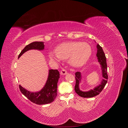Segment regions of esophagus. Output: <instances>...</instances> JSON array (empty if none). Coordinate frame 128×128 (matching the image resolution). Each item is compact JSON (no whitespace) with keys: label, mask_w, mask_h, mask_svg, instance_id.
Returning a JSON list of instances; mask_svg holds the SVG:
<instances>
[{"label":"esophagus","mask_w":128,"mask_h":128,"mask_svg":"<svg viewBox=\"0 0 128 128\" xmlns=\"http://www.w3.org/2000/svg\"><path fill=\"white\" fill-rule=\"evenodd\" d=\"M67 74V70H66V69H62V70H61V72H60V74L62 75H66V74Z\"/></svg>","instance_id":"1"}]
</instances>
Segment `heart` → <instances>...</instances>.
<instances>
[{"label":"heart","mask_w":128,"mask_h":128,"mask_svg":"<svg viewBox=\"0 0 128 128\" xmlns=\"http://www.w3.org/2000/svg\"><path fill=\"white\" fill-rule=\"evenodd\" d=\"M56 54H50V59L59 62L60 60L69 59V62L74 67H80L86 64L92 54L91 46L86 42H69L58 45Z\"/></svg>","instance_id":"b5f03b06"}]
</instances>
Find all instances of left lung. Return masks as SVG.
<instances>
[{"instance_id":"8db88e82","label":"left lung","mask_w":128,"mask_h":128,"mask_svg":"<svg viewBox=\"0 0 128 128\" xmlns=\"http://www.w3.org/2000/svg\"><path fill=\"white\" fill-rule=\"evenodd\" d=\"M97 48V53L96 56L98 60V62L101 65L102 75L104 79H102L101 84H99L98 86H96L94 89L88 91H82L80 90L79 84L81 82L82 76L80 72H77L75 73V79L76 84L75 86V91L77 94H78L81 97L83 98H92L98 95L100 92L102 91L104 87L105 86L107 82L108 75H107V66L106 63V58L105 54L102 48L99 44L96 45Z\"/></svg>"}]
</instances>
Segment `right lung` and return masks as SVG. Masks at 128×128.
Instances as JSON below:
<instances>
[{"label":"right lung","instance_id":"obj_1","mask_svg":"<svg viewBox=\"0 0 128 128\" xmlns=\"http://www.w3.org/2000/svg\"><path fill=\"white\" fill-rule=\"evenodd\" d=\"M44 43L42 42H34L26 45L22 50L18 58L24 52L30 50H44ZM59 78L60 74L57 69H50L48 80L45 86L40 91L37 92H30L22 87L20 85L19 86V88L22 94L33 103L37 104H48L53 102L56 99L57 94V83Z\"/></svg>","mask_w":128,"mask_h":128}]
</instances>
